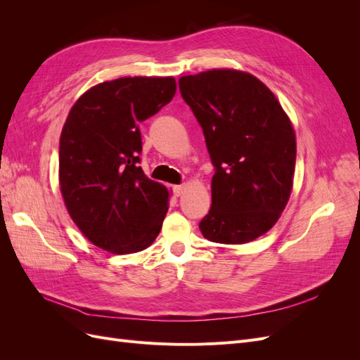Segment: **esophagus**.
Instances as JSON below:
<instances>
[{
	"mask_svg": "<svg viewBox=\"0 0 360 360\" xmlns=\"http://www.w3.org/2000/svg\"><path fill=\"white\" fill-rule=\"evenodd\" d=\"M172 192L176 197H180V195L184 192V186L183 184H177V186H172Z\"/></svg>",
	"mask_w": 360,
	"mask_h": 360,
	"instance_id": "1",
	"label": "esophagus"
}]
</instances>
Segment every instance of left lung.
I'll return each mask as SVG.
<instances>
[{"label":"left lung","mask_w":360,"mask_h":360,"mask_svg":"<svg viewBox=\"0 0 360 360\" xmlns=\"http://www.w3.org/2000/svg\"><path fill=\"white\" fill-rule=\"evenodd\" d=\"M179 89L202 127L214 176L207 240L242 245L267 233L285 209L296 167L287 114L255 76L214 69L181 76Z\"/></svg>","instance_id":"8db88e82"}]
</instances>
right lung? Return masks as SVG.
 Returning <instances> with one entry per match:
<instances>
[{"label":"right lung","mask_w":360,"mask_h":360,"mask_svg":"<svg viewBox=\"0 0 360 360\" xmlns=\"http://www.w3.org/2000/svg\"><path fill=\"white\" fill-rule=\"evenodd\" d=\"M176 89L174 78H120L72 106L60 138V189L93 245L130 254L158 237L169 193L139 167V123L169 103Z\"/></svg>","instance_id":"1"}]
</instances>
